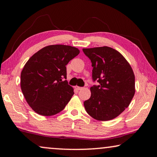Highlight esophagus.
Listing matches in <instances>:
<instances>
[{"mask_svg":"<svg viewBox=\"0 0 157 157\" xmlns=\"http://www.w3.org/2000/svg\"><path fill=\"white\" fill-rule=\"evenodd\" d=\"M75 89L76 90H78V91H79V90H82V87L78 86H75Z\"/></svg>","mask_w":157,"mask_h":157,"instance_id":"obj_1","label":"esophagus"}]
</instances>
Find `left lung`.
Here are the masks:
<instances>
[{"label": "left lung", "instance_id": "obj_1", "mask_svg": "<svg viewBox=\"0 0 157 157\" xmlns=\"http://www.w3.org/2000/svg\"><path fill=\"white\" fill-rule=\"evenodd\" d=\"M82 50L92 63L93 79L100 84L90 89L91 95L84 101L85 109L95 120H112L128 107L134 97V71L125 58L112 48Z\"/></svg>", "mask_w": 157, "mask_h": 157}]
</instances>
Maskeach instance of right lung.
<instances>
[{"label": "right lung", "instance_id": "obj_1", "mask_svg": "<svg viewBox=\"0 0 157 157\" xmlns=\"http://www.w3.org/2000/svg\"><path fill=\"white\" fill-rule=\"evenodd\" d=\"M79 53L77 48L50 45L32 56L21 73V88L28 104L39 115L62 111L74 94L68 84L66 66Z\"/></svg>", "mask_w": 157, "mask_h": 157}]
</instances>
